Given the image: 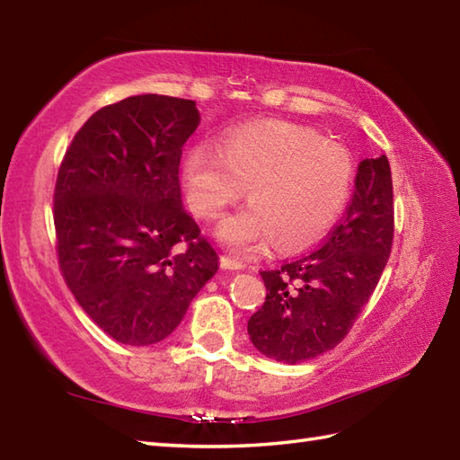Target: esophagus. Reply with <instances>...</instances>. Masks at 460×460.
Segmentation results:
<instances>
[{"instance_id": "obj_1", "label": "esophagus", "mask_w": 460, "mask_h": 460, "mask_svg": "<svg viewBox=\"0 0 460 460\" xmlns=\"http://www.w3.org/2000/svg\"><path fill=\"white\" fill-rule=\"evenodd\" d=\"M221 269H225V270H241L243 265L239 261L231 259V257H221Z\"/></svg>"}]
</instances>
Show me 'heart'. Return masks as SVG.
Here are the masks:
<instances>
[{
    "label": "heart",
    "mask_w": 460,
    "mask_h": 460,
    "mask_svg": "<svg viewBox=\"0 0 460 460\" xmlns=\"http://www.w3.org/2000/svg\"><path fill=\"white\" fill-rule=\"evenodd\" d=\"M351 178L344 146L285 120L235 126L223 134L221 150L191 146L181 162L188 203L201 219H219L249 188L251 205L217 229L237 255H255L270 243L282 252L314 245L344 209Z\"/></svg>",
    "instance_id": "heart-1"
}]
</instances>
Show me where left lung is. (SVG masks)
<instances>
[{
	"instance_id": "1",
	"label": "left lung",
	"mask_w": 460,
	"mask_h": 460,
	"mask_svg": "<svg viewBox=\"0 0 460 460\" xmlns=\"http://www.w3.org/2000/svg\"><path fill=\"white\" fill-rule=\"evenodd\" d=\"M392 243V170L379 155L359 162L349 208L324 245L261 272L267 298L249 318L252 346L285 364L336 348L374 295Z\"/></svg>"
}]
</instances>
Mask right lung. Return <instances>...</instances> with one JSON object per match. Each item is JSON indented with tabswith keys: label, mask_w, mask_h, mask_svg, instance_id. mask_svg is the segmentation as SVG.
<instances>
[{
	"label": "right lung",
	"mask_w": 460,
	"mask_h": 460,
	"mask_svg": "<svg viewBox=\"0 0 460 460\" xmlns=\"http://www.w3.org/2000/svg\"><path fill=\"white\" fill-rule=\"evenodd\" d=\"M199 120L193 101L128 96L84 122L58 168V267L81 308L120 344L168 338L219 269L181 203V148Z\"/></svg>",
	"instance_id": "obj_1"
}]
</instances>
